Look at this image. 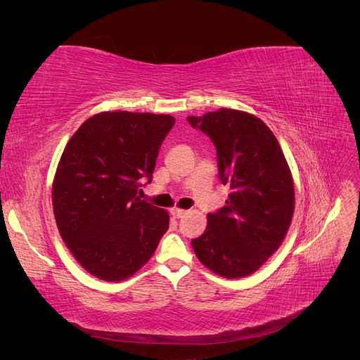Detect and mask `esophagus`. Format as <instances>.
<instances>
[{"label": "esophagus", "mask_w": 360, "mask_h": 360, "mask_svg": "<svg viewBox=\"0 0 360 360\" xmlns=\"http://www.w3.org/2000/svg\"><path fill=\"white\" fill-rule=\"evenodd\" d=\"M184 213H186V210L179 209V207H172V209H171V214H172L174 217H177V219H179V217H181Z\"/></svg>", "instance_id": "esophagus-1"}]
</instances>
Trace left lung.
I'll use <instances>...</instances> for the list:
<instances>
[{"instance_id":"obj_1","label":"left lung","mask_w":360,"mask_h":360,"mask_svg":"<svg viewBox=\"0 0 360 360\" xmlns=\"http://www.w3.org/2000/svg\"><path fill=\"white\" fill-rule=\"evenodd\" d=\"M216 147L231 193L192 240L201 263L228 279L252 275L284 242L294 213L291 171L274 132L252 114L217 110L188 117Z\"/></svg>"}]
</instances>
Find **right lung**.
Returning a JSON list of instances; mask_svg holds the SVG:
<instances>
[{"mask_svg": "<svg viewBox=\"0 0 360 360\" xmlns=\"http://www.w3.org/2000/svg\"><path fill=\"white\" fill-rule=\"evenodd\" d=\"M176 118L167 114L99 112L64 148L52 183L58 231L76 261L108 282L127 279L155 254L169 214L139 200L159 148Z\"/></svg>", "mask_w": 360, "mask_h": 360, "instance_id": "add662e5", "label": "right lung"}]
</instances>
